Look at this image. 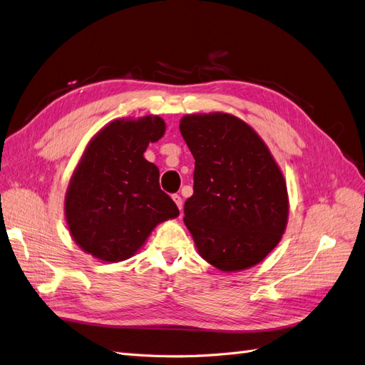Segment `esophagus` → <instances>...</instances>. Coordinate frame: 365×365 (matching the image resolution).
I'll return each mask as SVG.
<instances>
[{
	"instance_id": "34e87169",
	"label": "esophagus",
	"mask_w": 365,
	"mask_h": 365,
	"mask_svg": "<svg viewBox=\"0 0 365 365\" xmlns=\"http://www.w3.org/2000/svg\"><path fill=\"white\" fill-rule=\"evenodd\" d=\"M172 200L175 201V204L178 205V208L181 210L182 208V197L180 195H172Z\"/></svg>"
}]
</instances>
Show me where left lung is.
Returning <instances> with one entry per match:
<instances>
[{"label": "left lung", "instance_id": "8db88e82", "mask_svg": "<svg viewBox=\"0 0 365 365\" xmlns=\"http://www.w3.org/2000/svg\"><path fill=\"white\" fill-rule=\"evenodd\" d=\"M180 130L195 158L184 224L197 251L225 272L254 267L288 222L282 170L254 129L231 114L184 115Z\"/></svg>", "mask_w": 365, "mask_h": 365}]
</instances>
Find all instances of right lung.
I'll return each instance as SVG.
<instances>
[{"instance_id": "1", "label": "right lung", "mask_w": 365, "mask_h": 365, "mask_svg": "<svg viewBox=\"0 0 365 365\" xmlns=\"http://www.w3.org/2000/svg\"><path fill=\"white\" fill-rule=\"evenodd\" d=\"M165 130L146 115L114 120L86 146L65 195V217L74 242L103 262L126 260L160 222L180 210L160 187V170L145 153Z\"/></svg>"}]
</instances>
